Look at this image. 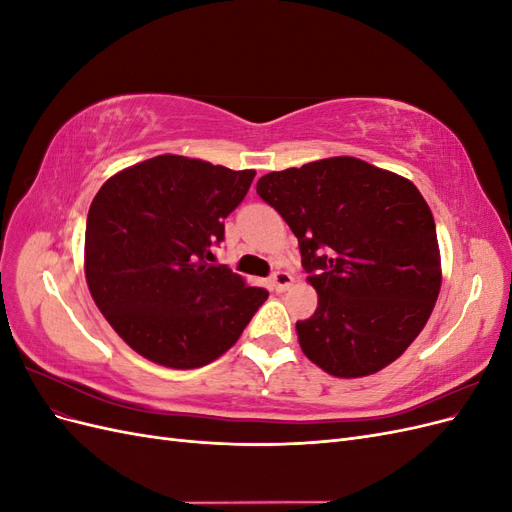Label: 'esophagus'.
<instances>
[{"label":"esophagus","mask_w":512,"mask_h":512,"mask_svg":"<svg viewBox=\"0 0 512 512\" xmlns=\"http://www.w3.org/2000/svg\"><path fill=\"white\" fill-rule=\"evenodd\" d=\"M294 282V277L288 273V271H277L273 277H271V286L275 292H286Z\"/></svg>","instance_id":"34e87169"}]
</instances>
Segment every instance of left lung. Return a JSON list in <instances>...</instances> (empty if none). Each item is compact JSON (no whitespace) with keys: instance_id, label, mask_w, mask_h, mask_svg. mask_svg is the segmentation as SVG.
<instances>
[{"instance_id":"8db88e82","label":"left lung","mask_w":512,"mask_h":512,"mask_svg":"<svg viewBox=\"0 0 512 512\" xmlns=\"http://www.w3.org/2000/svg\"><path fill=\"white\" fill-rule=\"evenodd\" d=\"M258 196L299 239L318 292L297 322L303 354L335 378L397 361L427 324L442 286L436 222L416 185L359 158L273 170Z\"/></svg>"}]
</instances>
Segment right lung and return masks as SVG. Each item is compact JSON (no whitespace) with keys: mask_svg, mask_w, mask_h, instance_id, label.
Returning <instances> with one entry per match:
<instances>
[{"mask_svg":"<svg viewBox=\"0 0 512 512\" xmlns=\"http://www.w3.org/2000/svg\"><path fill=\"white\" fill-rule=\"evenodd\" d=\"M256 170L164 153L115 173L91 200L85 280L115 333L147 361L203 367L237 344L265 288L209 265Z\"/></svg>","mask_w":512,"mask_h":512,"instance_id":"obj_1","label":"right lung"}]
</instances>
